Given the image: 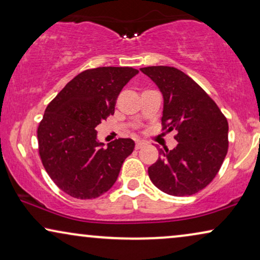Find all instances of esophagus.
Masks as SVG:
<instances>
[{
    "label": "esophagus",
    "instance_id": "1",
    "mask_svg": "<svg viewBox=\"0 0 260 260\" xmlns=\"http://www.w3.org/2000/svg\"><path fill=\"white\" fill-rule=\"evenodd\" d=\"M145 144H147V142H145V141H137V142H136V149L143 148Z\"/></svg>",
    "mask_w": 260,
    "mask_h": 260
}]
</instances>
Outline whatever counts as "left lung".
Wrapping results in <instances>:
<instances>
[{
	"instance_id": "obj_1",
	"label": "left lung",
	"mask_w": 260,
	"mask_h": 260,
	"mask_svg": "<svg viewBox=\"0 0 260 260\" xmlns=\"http://www.w3.org/2000/svg\"><path fill=\"white\" fill-rule=\"evenodd\" d=\"M163 95V129L176 130L173 150L158 149L148 168L151 182L174 197L193 195L218 174L229 149V123L214 101L182 71L169 66L141 69Z\"/></svg>"
}]
</instances>
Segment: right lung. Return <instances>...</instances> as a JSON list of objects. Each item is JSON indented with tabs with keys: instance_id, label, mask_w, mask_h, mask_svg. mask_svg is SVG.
Wrapping results in <instances>:
<instances>
[{
	"instance_id": "1",
	"label": "right lung",
	"mask_w": 260,
	"mask_h": 260,
	"mask_svg": "<svg viewBox=\"0 0 260 260\" xmlns=\"http://www.w3.org/2000/svg\"><path fill=\"white\" fill-rule=\"evenodd\" d=\"M137 73L133 67L86 70L48 104L38 127L39 154L49 177L66 194L94 199L115 184L135 142L118 138L104 147L95 127L113 115L119 92Z\"/></svg>"
}]
</instances>
